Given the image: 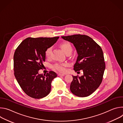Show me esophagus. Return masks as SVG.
Instances as JSON below:
<instances>
[{"mask_svg":"<svg viewBox=\"0 0 123 123\" xmlns=\"http://www.w3.org/2000/svg\"><path fill=\"white\" fill-rule=\"evenodd\" d=\"M65 75V74H58V76H63Z\"/></svg>","mask_w":123,"mask_h":123,"instance_id":"obj_1","label":"esophagus"}]
</instances>
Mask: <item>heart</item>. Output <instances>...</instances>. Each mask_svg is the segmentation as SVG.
Masks as SVG:
<instances>
[{
  "label": "heart",
  "instance_id": "obj_1",
  "mask_svg": "<svg viewBox=\"0 0 123 123\" xmlns=\"http://www.w3.org/2000/svg\"><path fill=\"white\" fill-rule=\"evenodd\" d=\"M60 47L65 52L66 55L72 53L73 51V47L72 45L68 42H63L60 44ZM52 49L51 47L48 48L45 51V56L47 58H49L51 54ZM68 63H57L54 66V68L61 72H65L66 71V67H68Z\"/></svg>",
  "mask_w": 123,
  "mask_h": 123
}]
</instances>
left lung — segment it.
Returning a JSON list of instances; mask_svg holds the SVG:
<instances>
[{"mask_svg": "<svg viewBox=\"0 0 123 123\" xmlns=\"http://www.w3.org/2000/svg\"><path fill=\"white\" fill-rule=\"evenodd\" d=\"M61 37L73 43L78 56L74 65L75 72L82 70L81 76H73L70 90L75 95L84 97L92 94L100 85L105 69L103 50L91 37L75 34Z\"/></svg>", "mask_w": 123, "mask_h": 123, "instance_id": "left-lung-1", "label": "left lung"}]
</instances>
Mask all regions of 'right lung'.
<instances>
[{"mask_svg": "<svg viewBox=\"0 0 123 123\" xmlns=\"http://www.w3.org/2000/svg\"><path fill=\"white\" fill-rule=\"evenodd\" d=\"M59 37H28L16 49L13 56L15 77L24 92L29 96L40 99L50 92L51 83L56 74L50 71L39 74L45 61V51L57 41Z\"/></svg>", "mask_w": 123, "mask_h": 123, "instance_id": "add662e5", "label": "right lung"}]
</instances>
